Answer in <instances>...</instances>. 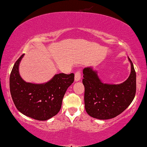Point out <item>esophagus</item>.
Segmentation results:
<instances>
[{"label":"esophagus","instance_id":"1","mask_svg":"<svg viewBox=\"0 0 147 147\" xmlns=\"http://www.w3.org/2000/svg\"><path fill=\"white\" fill-rule=\"evenodd\" d=\"M81 78V73L80 71H76L74 74V80L75 82H78Z\"/></svg>","mask_w":147,"mask_h":147}]
</instances>
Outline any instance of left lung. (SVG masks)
<instances>
[{"instance_id": "8db88e82", "label": "left lung", "mask_w": 147, "mask_h": 147, "mask_svg": "<svg viewBox=\"0 0 147 147\" xmlns=\"http://www.w3.org/2000/svg\"><path fill=\"white\" fill-rule=\"evenodd\" d=\"M130 74L119 84H105L91 67L83 69L86 112L93 118L106 120L115 117L130 106L136 95V73L130 59Z\"/></svg>"}]
</instances>
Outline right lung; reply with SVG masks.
Here are the masks:
<instances>
[{
	"label": "right lung",
	"instance_id": "right-lung-1",
	"mask_svg": "<svg viewBox=\"0 0 147 147\" xmlns=\"http://www.w3.org/2000/svg\"><path fill=\"white\" fill-rule=\"evenodd\" d=\"M23 54L15 63L9 77V89L17 109L23 115L38 121H47L60 110L67 89L74 74L59 73L43 84L26 82L20 76L19 67Z\"/></svg>",
	"mask_w": 147,
	"mask_h": 147
}]
</instances>
